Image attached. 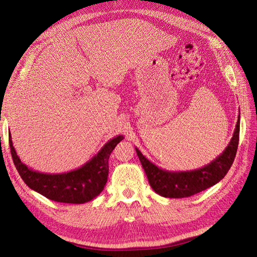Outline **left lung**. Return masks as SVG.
I'll return each mask as SVG.
<instances>
[{"mask_svg": "<svg viewBox=\"0 0 257 257\" xmlns=\"http://www.w3.org/2000/svg\"><path fill=\"white\" fill-rule=\"evenodd\" d=\"M239 128L240 116H238L234 134L225 150L209 164L193 170L173 172L161 168L148 160L137 147H135V150L145 169L148 181L155 193L168 198L189 197L216 184L227 174L236 157Z\"/></svg>", "mask_w": 257, "mask_h": 257, "instance_id": "left-lung-1", "label": "left lung"}]
</instances>
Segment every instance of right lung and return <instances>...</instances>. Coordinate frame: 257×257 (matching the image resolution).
<instances>
[{"mask_svg":"<svg viewBox=\"0 0 257 257\" xmlns=\"http://www.w3.org/2000/svg\"><path fill=\"white\" fill-rule=\"evenodd\" d=\"M123 138V135H118L109 139L102 149L81 167L60 174L41 173L28 167L15 150L11 132L10 147L14 164L30 189L58 203L84 204L94 199L104 190L109 173L108 159Z\"/></svg>","mask_w":257,"mask_h":257,"instance_id":"add662e5","label":"right lung"}]
</instances>
